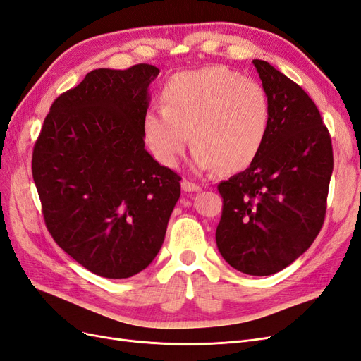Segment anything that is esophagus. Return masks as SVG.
<instances>
[{"instance_id": "esophagus-1", "label": "esophagus", "mask_w": 361, "mask_h": 361, "mask_svg": "<svg viewBox=\"0 0 361 361\" xmlns=\"http://www.w3.org/2000/svg\"><path fill=\"white\" fill-rule=\"evenodd\" d=\"M182 190L185 192H197V191H202V187H200V185H197V183L183 179L182 180Z\"/></svg>"}]
</instances>
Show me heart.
Wrapping results in <instances>:
<instances>
[{"instance_id":"1","label":"heart","mask_w":361,"mask_h":361,"mask_svg":"<svg viewBox=\"0 0 361 361\" xmlns=\"http://www.w3.org/2000/svg\"><path fill=\"white\" fill-rule=\"evenodd\" d=\"M161 99L162 106L145 113L141 129L162 166H178L190 135L191 166L197 171H239L265 145L269 99L259 84L236 72L206 68L178 73L167 81Z\"/></svg>"}]
</instances>
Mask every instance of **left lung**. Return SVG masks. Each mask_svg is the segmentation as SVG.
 <instances>
[{
  "instance_id": "obj_1",
  "label": "left lung",
  "mask_w": 361,
  "mask_h": 361,
  "mask_svg": "<svg viewBox=\"0 0 361 361\" xmlns=\"http://www.w3.org/2000/svg\"><path fill=\"white\" fill-rule=\"evenodd\" d=\"M253 64L269 99V129L257 158L218 185L223 214L215 239L235 269L271 276L297 260L321 231L333 147L309 94L268 61Z\"/></svg>"
}]
</instances>
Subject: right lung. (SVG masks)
<instances>
[{
  "mask_svg": "<svg viewBox=\"0 0 361 361\" xmlns=\"http://www.w3.org/2000/svg\"><path fill=\"white\" fill-rule=\"evenodd\" d=\"M152 64L94 69L60 94L32 150V179L49 233L80 265L128 279L162 247L180 176L145 149Z\"/></svg>",
  "mask_w": 361,
  "mask_h": 361,
  "instance_id": "right-lung-1",
  "label": "right lung"
}]
</instances>
